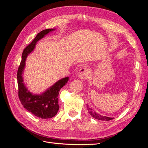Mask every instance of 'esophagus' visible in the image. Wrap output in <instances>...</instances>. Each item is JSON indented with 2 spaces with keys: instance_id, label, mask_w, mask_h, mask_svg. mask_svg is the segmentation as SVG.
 <instances>
[{
  "instance_id": "esophagus-1",
  "label": "esophagus",
  "mask_w": 148,
  "mask_h": 148,
  "mask_svg": "<svg viewBox=\"0 0 148 148\" xmlns=\"http://www.w3.org/2000/svg\"><path fill=\"white\" fill-rule=\"evenodd\" d=\"M90 76V71L86 68H82L79 70L78 77L82 80H85L89 78Z\"/></svg>"
}]
</instances>
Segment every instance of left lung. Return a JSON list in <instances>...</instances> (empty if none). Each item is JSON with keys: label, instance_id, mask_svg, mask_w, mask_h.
I'll use <instances>...</instances> for the list:
<instances>
[{"label": "left lung", "instance_id": "8db88e82", "mask_svg": "<svg viewBox=\"0 0 148 148\" xmlns=\"http://www.w3.org/2000/svg\"><path fill=\"white\" fill-rule=\"evenodd\" d=\"M87 109L88 110L89 114H90L93 118H95L97 120H104V121H109L110 120H112L114 118H112V117H106V116H103L102 115H100L99 114H98L96 112L92 110L90 107H89L88 105H87Z\"/></svg>", "mask_w": 148, "mask_h": 148}]
</instances>
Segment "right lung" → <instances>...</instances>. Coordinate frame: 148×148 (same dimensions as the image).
Returning a JSON list of instances; mask_svg holds the SVG:
<instances>
[{
    "label": "right lung",
    "mask_w": 148,
    "mask_h": 148,
    "mask_svg": "<svg viewBox=\"0 0 148 148\" xmlns=\"http://www.w3.org/2000/svg\"><path fill=\"white\" fill-rule=\"evenodd\" d=\"M56 29H46L39 33L30 44L22 53V60L17 72L18 97L24 108L36 117L42 119L52 118L57 114L59 109V93L60 89L64 86L69 78L65 77L59 80L54 84L41 94L34 95L26 88L23 83V73L25 67V62L28 56L33 51L36 44L46 34Z\"/></svg>",
    "instance_id": "1"
}]
</instances>
